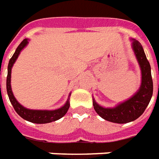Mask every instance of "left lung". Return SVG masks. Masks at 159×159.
<instances>
[{
	"label": "left lung",
	"mask_w": 159,
	"mask_h": 159,
	"mask_svg": "<svg viewBox=\"0 0 159 159\" xmlns=\"http://www.w3.org/2000/svg\"><path fill=\"white\" fill-rule=\"evenodd\" d=\"M132 49L141 72V83L138 91L124 102L115 107H103L97 103L94 98L93 107L98 115L108 121L114 123H128L139 118L149 104L153 92V83L151 74V66L146 59L142 45L135 39H130Z\"/></svg>",
	"instance_id": "8db88e82"
}]
</instances>
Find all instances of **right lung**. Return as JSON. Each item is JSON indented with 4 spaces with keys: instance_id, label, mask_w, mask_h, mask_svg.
I'll use <instances>...</instances> for the list:
<instances>
[{
    "instance_id": "obj_1",
    "label": "right lung",
    "mask_w": 159,
    "mask_h": 159,
    "mask_svg": "<svg viewBox=\"0 0 159 159\" xmlns=\"http://www.w3.org/2000/svg\"><path fill=\"white\" fill-rule=\"evenodd\" d=\"M29 43V39L25 38L23 41L20 43V44L18 46V48L15 50V52L10 59L8 67H7V95L9 98V100L12 105L14 108L18 115L21 117L26 120L28 121H31L32 123H37V124H44V123H49L52 121H57L61 118L64 116L70 106L69 103V98H70L71 93H69L68 98L66 101V103L63 106H61L59 109L56 110H31L27 109L23 105H21L13 95L12 87H11V74H12V68H13V64L15 63L16 60L20 56V52L25 49Z\"/></svg>"
}]
</instances>
